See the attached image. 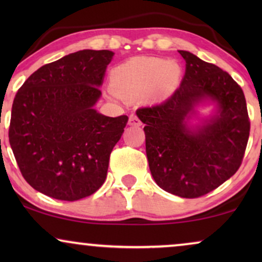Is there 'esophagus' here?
Listing matches in <instances>:
<instances>
[{
	"label": "esophagus",
	"instance_id": "1",
	"mask_svg": "<svg viewBox=\"0 0 262 262\" xmlns=\"http://www.w3.org/2000/svg\"><path fill=\"white\" fill-rule=\"evenodd\" d=\"M128 125H131V126H141L142 123H141V120H139V118L137 116H135V114H131L130 119H128Z\"/></svg>",
	"mask_w": 262,
	"mask_h": 262
}]
</instances>
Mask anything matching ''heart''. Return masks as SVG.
I'll return each instance as SVG.
<instances>
[{"mask_svg":"<svg viewBox=\"0 0 262 262\" xmlns=\"http://www.w3.org/2000/svg\"><path fill=\"white\" fill-rule=\"evenodd\" d=\"M181 69L174 60L144 57L117 67L111 82L118 95L126 99L141 98L146 93L163 98L169 95L180 80Z\"/></svg>","mask_w":262,"mask_h":262,"instance_id":"heart-1","label":"heart"}]
</instances>
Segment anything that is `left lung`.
<instances>
[{
    "instance_id": "1",
    "label": "left lung",
    "mask_w": 262,
    "mask_h": 262,
    "mask_svg": "<svg viewBox=\"0 0 262 262\" xmlns=\"http://www.w3.org/2000/svg\"><path fill=\"white\" fill-rule=\"evenodd\" d=\"M179 53L186 62L180 87L166 101L136 113L145 124L146 157L156 184L181 198H198L237 171L250 121L242 88L227 71L188 51ZM205 99L217 103V114L189 128V113Z\"/></svg>"
}]
</instances>
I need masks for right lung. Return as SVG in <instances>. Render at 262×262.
<instances>
[{
	"label": "right lung",
	"instance_id": "1",
	"mask_svg": "<svg viewBox=\"0 0 262 262\" xmlns=\"http://www.w3.org/2000/svg\"><path fill=\"white\" fill-rule=\"evenodd\" d=\"M113 55L70 53L39 68L17 91L9 143L25 180L42 194L74 202L105 182L110 155L128 120L94 110Z\"/></svg>",
	"mask_w": 262,
	"mask_h": 262
}]
</instances>
